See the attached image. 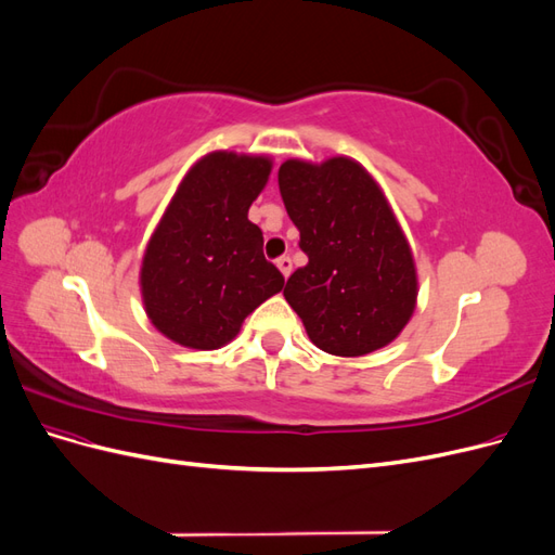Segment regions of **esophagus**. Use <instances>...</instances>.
<instances>
[{"label":"esophagus","instance_id":"34e87169","mask_svg":"<svg viewBox=\"0 0 555 555\" xmlns=\"http://www.w3.org/2000/svg\"><path fill=\"white\" fill-rule=\"evenodd\" d=\"M278 268H280V273H282L284 278H289V275H292V268H294V266H292V259H289V257H280V259H278Z\"/></svg>","mask_w":555,"mask_h":555}]
</instances>
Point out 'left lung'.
Returning <instances> with one entry per match:
<instances>
[{
  "instance_id": "1",
  "label": "left lung",
  "mask_w": 555,
  "mask_h": 555,
  "mask_svg": "<svg viewBox=\"0 0 555 555\" xmlns=\"http://www.w3.org/2000/svg\"><path fill=\"white\" fill-rule=\"evenodd\" d=\"M280 194L308 266L284 298L308 338L333 357H365L393 343L416 308L412 247L377 180L357 159H287Z\"/></svg>"
}]
</instances>
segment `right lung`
Returning <instances> with one entry per match:
<instances>
[{
  "instance_id": "add662e5",
  "label": "right lung",
  "mask_w": 555,
  "mask_h": 555,
  "mask_svg": "<svg viewBox=\"0 0 555 555\" xmlns=\"http://www.w3.org/2000/svg\"><path fill=\"white\" fill-rule=\"evenodd\" d=\"M273 159L215 150L180 180L141 261L145 314L162 335L190 349H220L245 317L284 287L263 257V233L247 210Z\"/></svg>"
}]
</instances>
